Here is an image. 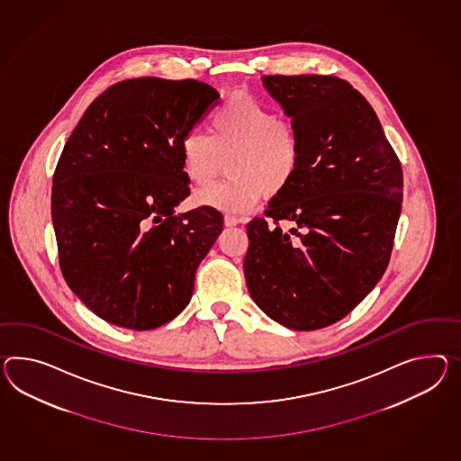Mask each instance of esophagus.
<instances>
[{
  "label": "esophagus",
  "instance_id": "obj_1",
  "mask_svg": "<svg viewBox=\"0 0 461 461\" xmlns=\"http://www.w3.org/2000/svg\"><path fill=\"white\" fill-rule=\"evenodd\" d=\"M240 223V220L236 218V216H233V214H226L225 216V226H228V228H231V226H236Z\"/></svg>",
  "mask_w": 461,
  "mask_h": 461
}]
</instances>
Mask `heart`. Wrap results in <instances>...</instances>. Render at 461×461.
Listing matches in <instances>:
<instances>
[{
  "mask_svg": "<svg viewBox=\"0 0 461 461\" xmlns=\"http://www.w3.org/2000/svg\"><path fill=\"white\" fill-rule=\"evenodd\" d=\"M180 155L186 178L196 186L212 183L230 159V178L198 191L193 203L243 213L290 188L302 165V140L296 126L267 103L233 93L212 114L210 135L190 131L181 138Z\"/></svg>",
  "mask_w": 461,
  "mask_h": 461,
  "instance_id": "heart-1",
  "label": "heart"
}]
</instances>
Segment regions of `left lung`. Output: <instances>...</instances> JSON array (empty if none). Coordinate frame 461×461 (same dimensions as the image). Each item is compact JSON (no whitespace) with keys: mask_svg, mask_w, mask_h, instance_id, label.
<instances>
[{"mask_svg":"<svg viewBox=\"0 0 461 461\" xmlns=\"http://www.w3.org/2000/svg\"><path fill=\"white\" fill-rule=\"evenodd\" d=\"M261 81L300 133L302 165L267 218L247 225L248 292L276 323L313 331L345 318L382 280L403 173L376 113L348 81L321 75ZM283 219L290 230L277 225Z\"/></svg>","mask_w":461,"mask_h":461,"instance_id":"8db88e82","label":"left lung"}]
</instances>
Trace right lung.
Returning <instances> with one entry per match:
<instances>
[{"label": "right lung", "mask_w": 461, "mask_h": 461, "mask_svg": "<svg viewBox=\"0 0 461 461\" xmlns=\"http://www.w3.org/2000/svg\"><path fill=\"white\" fill-rule=\"evenodd\" d=\"M218 100L196 79H126L68 138L51 191L59 267L112 325L155 330L190 303L223 216L206 206L175 213L190 194L180 143Z\"/></svg>", "instance_id": "obj_1"}]
</instances>
